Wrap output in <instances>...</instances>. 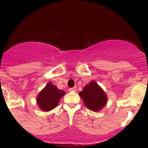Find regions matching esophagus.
Wrapping results in <instances>:
<instances>
[{
	"label": "esophagus",
	"mask_w": 148,
	"mask_h": 148,
	"mask_svg": "<svg viewBox=\"0 0 148 148\" xmlns=\"http://www.w3.org/2000/svg\"><path fill=\"white\" fill-rule=\"evenodd\" d=\"M69 90H70V92H75V91H76V87H73V88H70V89H69Z\"/></svg>",
	"instance_id": "esophagus-1"
}]
</instances>
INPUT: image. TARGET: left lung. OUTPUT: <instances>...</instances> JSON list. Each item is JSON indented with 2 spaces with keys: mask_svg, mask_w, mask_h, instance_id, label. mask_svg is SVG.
Masks as SVG:
<instances>
[{
  "mask_svg": "<svg viewBox=\"0 0 148 148\" xmlns=\"http://www.w3.org/2000/svg\"><path fill=\"white\" fill-rule=\"evenodd\" d=\"M79 95L84 105L90 110L98 112L107 104L108 96L100 86L94 81L84 87Z\"/></svg>",
  "mask_w": 148,
  "mask_h": 148,
  "instance_id": "left-lung-1",
  "label": "left lung"
}]
</instances>
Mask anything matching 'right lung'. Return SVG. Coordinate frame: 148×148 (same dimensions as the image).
I'll return each instance as SVG.
<instances>
[{"instance_id": "obj_1", "label": "right lung", "mask_w": 148, "mask_h": 148, "mask_svg": "<svg viewBox=\"0 0 148 148\" xmlns=\"http://www.w3.org/2000/svg\"><path fill=\"white\" fill-rule=\"evenodd\" d=\"M65 93V91L59 90L49 82L37 95V104L41 110L44 112L50 111L58 106L60 100Z\"/></svg>"}]
</instances>
